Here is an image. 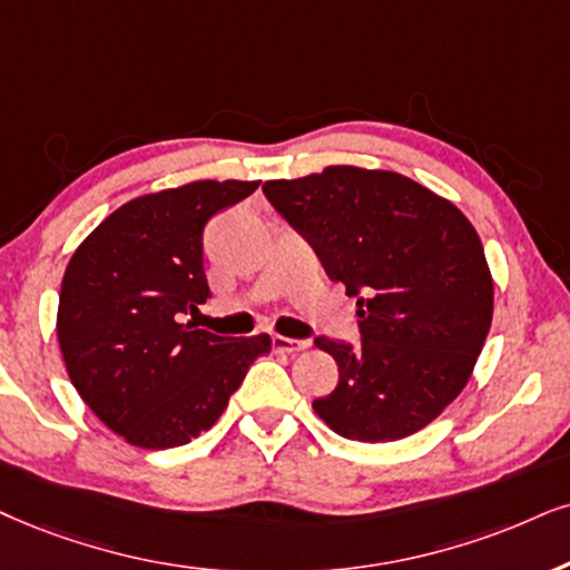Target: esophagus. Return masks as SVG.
Segmentation results:
<instances>
[{
    "mask_svg": "<svg viewBox=\"0 0 570 570\" xmlns=\"http://www.w3.org/2000/svg\"><path fill=\"white\" fill-rule=\"evenodd\" d=\"M305 338H289V336H273V350L284 352V355H294V352L307 350Z\"/></svg>",
    "mask_w": 570,
    "mask_h": 570,
    "instance_id": "34e87169",
    "label": "esophagus"
}]
</instances>
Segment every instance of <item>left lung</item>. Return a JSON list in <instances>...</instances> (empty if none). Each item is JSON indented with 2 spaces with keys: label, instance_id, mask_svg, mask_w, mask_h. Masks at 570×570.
Here are the masks:
<instances>
[{
  "label": "left lung",
  "instance_id": "obj_1",
  "mask_svg": "<svg viewBox=\"0 0 570 570\" xmlns=\"http://www.w3.org/2000/svg\"><path fill=\"white\" fill-rule=\"evenodd\" d=\"M265 197L357 297L360 347L318 336L338 384L313 410L357 442L429 426L463 392L484 347L494 284L471 220L394 170L328 165L265 181Z\"/></svg>",
  "mask_w": 570,
  "mask_h": 570
}]
</instances>
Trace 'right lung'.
<instances>
[{
    "instance_id": "add662e5",
    "label": "right lung",
    "mask_w": 570,
    "mask_h": 570,
    "mask_svg": "<svg viewBox=\"0 0 570 570\" xmlns=\"http://www.w3.org/2000/svg\"><path fill=\"white\" fill-rule=\"evenodd\" d=\"M261 181H191L144 194L99 223L70 257L57 307L68 376L128 444L181 446L218 421L268 355L271 336H218L181 323L210 297L202 228Z\"/></svg>"
}]
</instances>
